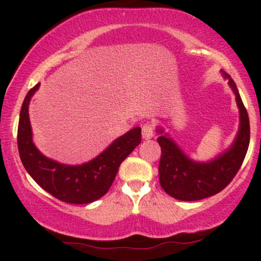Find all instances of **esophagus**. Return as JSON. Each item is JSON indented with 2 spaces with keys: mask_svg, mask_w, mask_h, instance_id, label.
<instances>
[{
  "mask_svg": "<svg viewBox=\"0 0 261 261\" xmlns=\"http://www.w3.org/2000/svg\"><path fill=\"white\" fill-rule=\"evenodd\" d=\"M154 135V125L152 122H146L142 126V137L143 139L148 140L152 139Z\"/></svg>",
  "mask_w": 261,
  "mask_h": 261,
  "instance_id": "obj_1",
  "label": "esophagus"
}]
</instances>
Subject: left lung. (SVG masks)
<instances>
[{
	"label": "left lung",
	"instance_id": "1",
	"mask_svg": "<svg viewBox=\"0 0 261 261\" xmlns=\"http://www.w3.org/2000/svg\"><path fill=\"white\" fill-rule=\"evenodd\" d=\"M223 74L229 81L241 112V126L230 149L208 163H196L189 160L172 140L166 136L157 139L162 149L158 167L161 187L176 200L195 201L216 195L233 180L247 154L250 141L249 116L236 83L228 74Z\"/></svg>",
	"mask_w": 261,
	"mask_h": 261
}]
</instances>
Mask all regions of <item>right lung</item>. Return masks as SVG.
<instances>
[{
	"instance_id": "add662e5",
	"label": "right lung",
	"mask_w": 261,
	"mask_h": 261,
	"mask_svg": "<svg viewBox=\"0 0 261 261\" xmlns=\"http://www.w3.org/2000/svg\"><path fill=\"white\" fill-rule=\"evenodd\" d=\"M39 83L27 94L18 124V151L23 166L39 187L68 203H89L100 199L112 187L121 162L141 143V127L119 137L97 158L82 166H65L44 157L32 140L29 100Z\"/></svg>"
}]
</instances>
